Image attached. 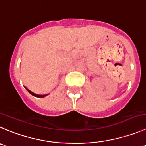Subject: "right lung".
<instances>
[{
  "mask_svg": "<svg viewBox=\"0 0 146 146\" xmlns=\"http://www.w3.org/2000/svg\"><path fill=\"white\" fill-rule=\"evenodd\" d=\"M26 90H28V92H29L30 93V94H31V95H34V96H35V97H37V98H44V97H45L46 95H36V94H35V93L32 92H31V91H30V90H28V89H26Z\"/></svg>",
  "mask_w": 146,
  "mask_h": 146,
  "instance_id": "right-lung-1",
  "label": "right lung"
}]
</instances>
